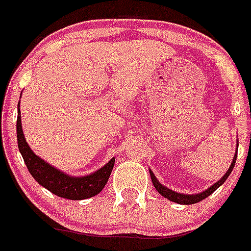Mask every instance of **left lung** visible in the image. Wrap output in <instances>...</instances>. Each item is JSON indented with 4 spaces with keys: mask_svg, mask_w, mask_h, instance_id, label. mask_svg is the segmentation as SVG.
Instances as JSON below:
<instances>
[{
    "mask_svg": "<svg viewBox=\"0 0 251 251\" xmlns=\"http://www.w3.org/2000/svg\"><path fill=\"white\" fill-rule=\"evenodd\" d=\"M236 153H238V150H236ZM236 153H235L234 158H232V162H231V165H230V168L227 170V172L224 175L223 178H221L220 181H217V182L215 183V185H212L211 187H208L206 191L201 192V194L182 195V194H178V192L172 191V190H170V188H167V187H165L163 185H161V183L158 182V179L156 178V176L153 175L152 171H150L151 178H152V183H153V186H154V188H156L157 191L159 192V195H162L163 197L168 199L170 201H174V202L179 203V205H192V203L200 202V201H202L203 199H206L207 196H210L212 192L216 191V188L220 187V186L223 185L224 182H225L226 178L230 176L232 168H234V166H235V162H236V157H238V154H236Z\"/></svg>",
    "mask_w": 251,
    "mask_h": 251,
    "instance_id": "8db88e82",
    "label": "left lung"
}]
</instances>
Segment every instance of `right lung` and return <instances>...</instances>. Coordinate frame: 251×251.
I'll return each instance as SVG.
<instances>
[{"label": "right lung", "instance_id": "obj_1", "mask_svg": "<svg viewBox=\"0 0 251 251\" xmlns=\"http://www.w3.org/2000/svg\"><path fill=\"white\" fill-rule=\"evenodd\" d=\"M17 145L25 161L26 167L30 171L31 176L36 179L41 186L52 192L54 195L69 200H84L98 195L109 179L110 172L114 167V158L110 159L104 167L94 174L84 177H72L55 167L46 163L37 157L24 137L21 126V113H17Z\"/></svg>", "mask_w": 251, "mask_h": 251}]
</instances>
